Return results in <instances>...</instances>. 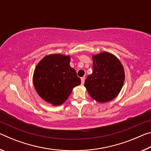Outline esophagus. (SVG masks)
<instances>
[{"label":"esophagus","mask_w":151,"mask_h":151,"mask_svg":"<svg viewBox=\"0 0 151 151\" xmlns=\"http://www.w3.org/2000/svg\"><path fill=\"white\" fill-rule=\"evenodd\" d=\"M85 77L81 78V85H84V83H85Z\"/></svg>","instance_id":"34e87169"}]
</instances>
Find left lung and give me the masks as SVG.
<instances>
[{
  "label": "left lung",
  "mask_w": 151,
  "mask_h": 151,
  "mask_svg": "<svg viewBox=\"0 0 151 151\" xmlns=\"http://www.w3.org/2000/svg\"><path fill=\"white\" fill-rule=\"evenodd\" d=\"M93 73L86 78L85 86L94 100L103 103L115 98L124 85V67L116 56L109 52L93 55Z\"/></svg>",
  "instance_id": "1"
}]
</instances>
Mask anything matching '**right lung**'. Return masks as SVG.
<instances>
[{"instance_id":"obj_1","label":"right lung","mask_w":151,"mask_h":151,"mask_svg":"<svg viewBox=\"0 0 151 151\" xmlns=\"http://www.w3.org/2000/svg\"><path fill=\"white\" fill-rule=\"evenodd\" d=\"M70 57L51 54L40 60L33 73L36 91L45 101L58 106L67 100L73 88L81 85V78L70 66Z\"/></svg>"}]
</instances>
